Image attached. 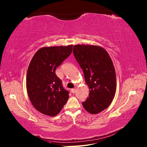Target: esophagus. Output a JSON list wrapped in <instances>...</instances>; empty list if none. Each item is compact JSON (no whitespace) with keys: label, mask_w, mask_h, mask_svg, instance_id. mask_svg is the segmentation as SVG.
Here are the masks:
<instances>
[{"label":"esophagus","mask_w":147,"mask_h":147,"mask_svg":"<svg viewBox=\"0 0 147 147\" xmlns=\"http://www.w3.org/2000/svg\"><path fill=\"white\" fill-rule=\"evenodd\" d=\"M76 88H73V89L71 90V92H72L73 93H74L75 92H76Z\"/></svg>","instance_id":"obj_1"}]
</instances>
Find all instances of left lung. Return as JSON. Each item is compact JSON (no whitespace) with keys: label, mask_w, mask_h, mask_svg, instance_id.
<instances>
[{"label":"left lung","mask_w":147,"mask_h":147,"mask_svg":"<svg viewBox=\"0 0 147 147\" xmlns=\"http://www.w3.org/2000/svg\"><path fill=\"white\" fill-rule=\"evenodd\" d=\"M73 54L90 88L89 97L82 105L90 113H99L115 97L117 78L113 63L107 51L99 46L77 44L73 47Z\"/></svg>","instance_id":"left-lung-1"}]
</instances>
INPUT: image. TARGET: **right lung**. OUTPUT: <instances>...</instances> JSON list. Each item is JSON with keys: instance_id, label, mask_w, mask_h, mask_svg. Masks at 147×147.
<instances>
[{"instance_id": "right-lung-1", "label": "right lung", "mask_w": 147, "mask_h": 147, "mask_svg": "<svg viewBox=\"0 0 147 147\" xmlns=\"http://www.w3.org/2000/svg\"><path fill=\"white\" fill-rule=\"evenodd\" d=\"M72 50L73 45L43 47L30 61L26 78L27 94L33 107L44 115H57L69 98V91L64 89L55 71Z\"/></svg>"}]
</instances>
